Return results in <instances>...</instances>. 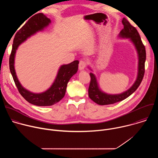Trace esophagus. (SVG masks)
<instances>
[{"mask_svg": "<svg viewBox=\"0 0 158 158\" xmlns=\"http://www.w3.org/2000/svg\"><path fill=\"white\" fill-rule=\"evenodd\" d=\"M86 66V62L84 60H81L79 64V69L80 71H83Z\"/></svg>", "mask_w": 158, "mask_h": 158, "instance_id": "1", "label": "esophagus"}]
</instances>
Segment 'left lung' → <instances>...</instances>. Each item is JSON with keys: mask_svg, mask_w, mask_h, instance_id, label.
<instances>
[{"mask_svg": "<svg viewBox=\"0 0 158 158\" xmlns=\"http://www.w3.org/2000/svg\"><path fill=\"white\" fill-rule=\"evenodd\" d=\"M122 23L124 28L121 30L118 35V37L121 39H128L134 45L138 54V74L136 79L132 86L127 91L116 94H107L102 91L99 87L96 76L94 74L90 73L91 82H90L88 93L89 98L99 105H108L114 104L121 101L129 96H131L138 87L139 86L144 74V64L146 61V49L141 39L140 35L136 29L128 22L126 18H123ZM88 68L92 71L91 67L88 66Z\"/></svg>", "mask_w": 158, "mask_h": 158, "instance_id": "obj_1", "label": "left lung"}]
</instances>
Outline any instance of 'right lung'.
<instances>
[{"label": "right lung", "instance_id": "1", "mask_svg": "<svg viewBox=\"0 0 158 158\" xmlns=\"http://www.w3.org/2000/svg\"><path fill=\"white\" fill-rule=\"evenodd\" d=\"M51 23L50 19L42 13L32 16L15 34L12 45V49L9 58L10 71L20 94L27 102L37 106H50L59 102L65 96L67 83L77 72L78 60L59 67L57 76L49 88L39 93H32L19 82L15 70V57L16 51L20 44L27 40L38 32H41Z\"/></svg>", "mask_w": 158, "mask_h": 158}]
</instances>
